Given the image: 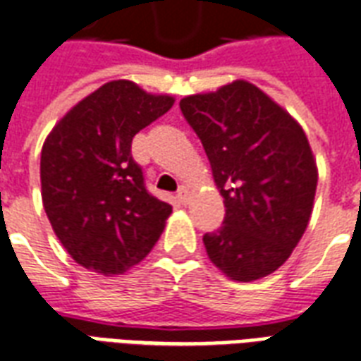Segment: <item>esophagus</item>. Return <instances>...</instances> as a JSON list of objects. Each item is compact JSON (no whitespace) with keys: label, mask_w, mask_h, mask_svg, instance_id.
Returning <instances> with one entry per match:
<instances>
[{"label":"esophagus","mask_w":361,"mask_h":361,"mask_svg":"<svg viewBox=\"0 0 361 361\" xmlns=\"http://www.w3.org/2000/svg\"><path fill=\"white\" fill-rule=\"evenodd\" d=\"M176 199H178V202H180V204H187V202H189V189H187L185 185H181L180 189H178Z\"/></svg>","instance_id":"1"}]
</instances>
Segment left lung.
Masks as SVG:
<instances>
[{"label": "left lung", "instance_id": "left-lung-1", "mask_svg": "<svg viewBox=\"0 0 361 361\" xmlns=\"http://www.w3.org/2000/svg\"><path fill=\"white\" fill-rule=\"evenodd\" d=\"M180 109L202 142L225 202L202 236L210 261L236 282L284 265L309 225L318 170L301 125L255 85L233 81L185 96Z\"/></svg>", "mask_w": 361, "mask_h": 361}]
</instances>
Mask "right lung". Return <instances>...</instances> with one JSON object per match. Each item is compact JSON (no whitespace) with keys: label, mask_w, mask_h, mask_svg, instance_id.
Wrapping results in <instances>:
<instances>
[{"label":"right lung","mask_w":361,"mask_h":361,"mask_svg":"<svg viewBox=\"0 0 361 361\" xmlns=\"http://www.w3.org/2000/svg\"><path fill=\"white\" fill-rule=\"evenodd\" d=\"M174 106L119 79L82 98L41 149V199L66 252L85 269L123 274L149 254L172 206L153 197L132 137Z\"/></svg>","instance_id":"obj_1"}]
</instances>
